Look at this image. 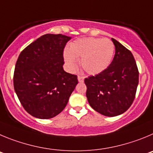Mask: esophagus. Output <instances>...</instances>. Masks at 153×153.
<instances>
[{
  "label": "esophagus",
  "mask_w": 153,
  "mask_h": 153,
  "mask_svg": "<svg viewBox=\"0 0 153 153\" xmlns=\"http://www.w3.org/2000/svg\"><path fill=\"white\" fill-rule=\"evenodd\" d=\"M78 82H83L84 80H85V77L82 76V75H78Z\"/></svg>",
  "instance_id": "esophagus-1"
}]
</instances>
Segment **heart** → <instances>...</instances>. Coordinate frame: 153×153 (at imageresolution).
<instances>
[{"instance_id":"heart-1","label":"heart","mask_w":153,"mask_h":153,"mask_svg":"<svg viewBox=\"0 0 153 153\" xmlns=\"http://www.w3.org/2000/svg\"><path fill=\"white\" fill-rule=\"evenodd\" d=\"M115 51L111 39L88 37L71 42L69 49L64 52V59L71 70L76 69L77 59H81V66L90 75H97L109 66Z\"/></svg>"}]
</instances>
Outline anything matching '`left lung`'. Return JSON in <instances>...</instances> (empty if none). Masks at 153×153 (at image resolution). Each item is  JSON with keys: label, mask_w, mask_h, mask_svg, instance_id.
Returning a JSON list of instances; mask_svg holds the SVG:
<instances>
[{"label": "left lung", "mask_w": 153, "mask_h": 153, "mask_svg": "<svg viewBox=\"0 0 153 153\" xmlns=\"http://www.w3.org/2000/svg\"><path fill=\"white\" fill-rule=\"evenodd\" d=\"M115 55L109 66L94 76L85 79L86 96L94 111L115 117L130 108L136 96L139 71L133 54L112 38Z\"/></svg>", "instance_id": "1"}]
</instances>
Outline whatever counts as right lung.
<instances>
[{"mask_svg":"<svg viewBox=\"0 0 153 153\" xmlns=\"http://www.w3.org/2000/svg\"><path fill=\"white\" fill-rule=\"evenodd\" d=\"M71 37L45 34L20 53L13 87L23 108L33 117L49 119L64 110L78 84V77L65 71L63 51Z\"/></svg>","mask_w":153,"mask_h":153,"instance_id":"right-lung-1","label":"right lung"}]
</instances>
